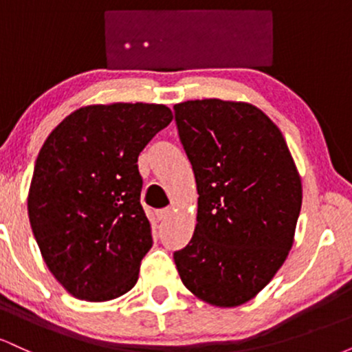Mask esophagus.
<instances>
[{"label": "esophagus", "mask_w": 352, "mask_h": 352, "mask_svg": "<svg viewBox=\"0 0 352 352\" xmlns=\"http://www.w3.org/2000/svg\"><path fill=\"white\" fill-rule=\"evenodd\" d=\"M170 215H172V208H162L157 212V217H159V220H162V221L167 220Z\"/></svg>", "instance_id": "1"}]
</instances>
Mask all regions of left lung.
Listing matches in <instances>:
<instances>
[{"label": "left lung", "mask_w": 352, "mask_h": 352, "mask_svg": "<svg viewBox=\"0 0 352 352\" xmlns=\"http://www.w3.org/2000/svg\"><path fill=\"white\" fill-rule=\"evenodd\" d=\"M173 111L199 192L195 232L173 260L200 300L240 306L272 281L292 250L300 173L280 129L252 104L187 100Z\"/></svg>", "instance_id": "8db88e82"}]
</instances>
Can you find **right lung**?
I'll return each mask as SVG.
<instances>
[{
  "instance_id": "add662e5",
  "label": "right lung",
  "mask_w": 352,
  "mask_h": 352,
  "mask_svg": "<svg viewBox=\"0 0 352 352\" xmlns=\"http://www.w3.org/2000/svg\"><path fill=\"white\" fill-rule=\"evenodd\" d=\"M172 119L162 104L80 107L39 151L28 213L47 268L72 296L109 301L139 280L153 241L137 159Z\"/></svg>"
}]
</instances>
